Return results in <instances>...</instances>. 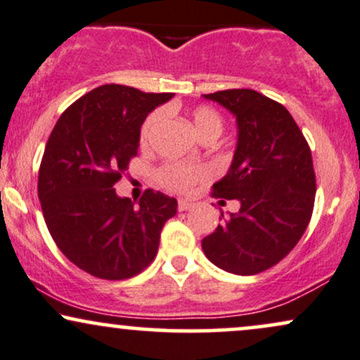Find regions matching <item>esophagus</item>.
I'll use <instances>...</instances> for the list:
<instances>
[{
  "mask_svg": "<svg viewBox=\"0 0 360 360\" xmlns=\"http://www.w3.org/2000/svg\"><path fill=\"white\" fill-rule=\"evenodd\" d=\"M191 203H189V201H186V200H179L177 201V210H179V212H188V210H191Z\"/></svg>",
  "mask_w": 360,
  "mask_h": 360,
  "instance_id": "1",
  "label": "esophagus"
}]
</instances>
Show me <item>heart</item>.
<instances>
[{"mask_svg": "<svg viewBox=\"0 0 360 360\" xmlns=\"http://www.w3.org/2000/svg\"><path fill=\"white\" fill-rule=\"evenodd\" d=\"M166 117V110L157 108L152 111L148 117L143 120L142 127H140V143L146 146L150 140L152 134L157 130V127L162 123ZM193 125L196 128L198 135L201 139H217L223 130V117L217 108L210 105H200L191 111ZM210 176V169L206 166H196V164H179L171 162L162 166L157 171V181L160 186L169 189V191L183 193L188 191L191 186L198 181L206 179Z\"/></svg>", "mask_w": 360, "mask_h": 360, "instance_id": "b5f03b06", "label": "heart"}]
</instances>
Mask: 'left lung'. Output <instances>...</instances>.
I'll use <instances>...</instances> for the list:
<instances>
[{"mask_svg":"<svg viewBox=\"0 0 360 360\" xmlns=\"http://www.w3.org/2000/svg\"><path fill=\"white\" fill-rule=\"evenodd\" d=\"M237 117L238 142L229 174L212 196L238 200L240 210L203 238L214 266L238 276L271 269L303 237L316 179L311 150L295 118L278 101L254 89L205 94Z\"/></svg>","mask_w":360,"mask_h":360,"instance_id":"8db88e82","label":"left lung"}]
</instances>
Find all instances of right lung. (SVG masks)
<instances>
[{"label":"right lung","mask_w":360,"mask_h":360,"mask_svg":"<svg viewBox=\"0 0 360 360\" xmlns=\"http://www.w3.org/2000/svg\"><path fill=\"white\" fill-rule=\"evenodd\" d=\"M172 93L103 84L57 120L39 169V200L53 242L100 279L134 278L150 266L177 201L146 189L139 205L113 186L139 154L140 127Z\"/></svg>","instance_id":"obj_1"}]
</instances>
